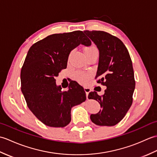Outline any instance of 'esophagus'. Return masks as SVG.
Listing matches in <instances>:
<instances>
[{"label":"esophagus","mask_w":157,"mask_h":157,"mask_svg":"<svg viewBox=\"0 0 157 157\" xmlns=\"http://www.w3.org/2000/svg\"><path fill=\"white\" fill-rule=\"evenodd\" d=\"M84 91H85L86 94V98H88V94L90 93V92L91 91V89L89 88H87V87H85V88H84Z\"/></svg>","instance_id":"1"}]
</instances>
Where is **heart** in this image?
Here are the masks:
<instances>
[{
	"instance_id": "b5f03b06",
	"label": "heart",
	"mask_w": 157,
	"mask_h": 157,
	"mask_svg": "<svg viewBox=\"0 0 157 157\" xmlns=\"http://www.w3.org/2000/svg\"><path fill=\"white\" fill-rule=\"evenodd\" d=\"M84 51L85 55L86 56V57L90 56L92 55L96 54V53H98V50L96 48V46H94V44H90L86 47L84 48ZM89 75L88 74L82 71H78L75 73V78L77 79V80L78 82H81V83H84L88 79Z\"/></svg>"
}]
</instances>
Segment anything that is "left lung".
I'll return each mask as SVG.
<instances>
[{"instance_id":"1","label":"left lung","mask_w":157,"mask_h":157,"mask_svg":"<svg viewBox=\"0 0 157 157\" xmlns=\"http://www.w3.org/2000/svg\"><path fill=\"white\" fill-rule=\"evenodd\" d=\"M99 50V61L95 79L106 86L105 94L94 91L88 98L99 102L102 110L90 115L97 125L113 126L124 117L133 102L136 82L129 52L121 40L103 31L84 32Z\"/></svg>"}]
</instances>
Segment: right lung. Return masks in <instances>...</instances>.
<instances>
[{
    "instance_id": "1",
    "label": "right lung",
    "mask_w": 157,
    "mask_h": 157,
    "mask_svg": "<svg viewBox=\"0 0 157 157\" xmlns=\"http://www.w3.org/2000/svg\"><path fill=\"white\" fill-rule=\"evenodd\" d=\"M80 44H91L82 31L55 34L36 42L28 52L21 71V90L29 110L46 125H67L71 108L86 101L84 90L76 82L62 92L55 79L66 69L70 52Z\"/></svg>"
}]
</instances>
